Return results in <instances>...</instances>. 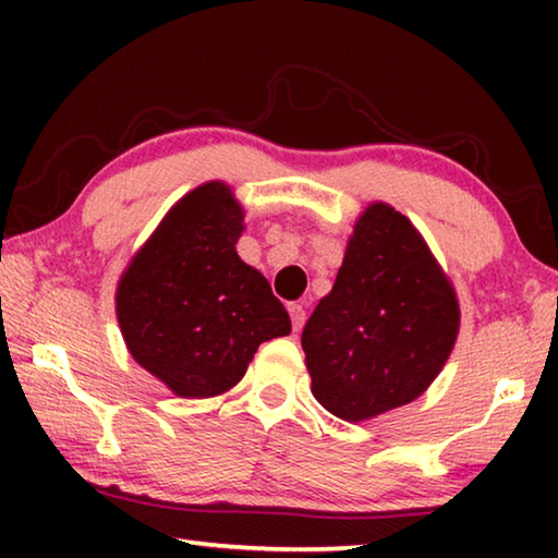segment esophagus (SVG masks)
<instances>
[{"instance_id": "esophagus-1", "label": "esophagus", "mask_w": 558, "mask_h": 558, "mask_svg": "<svg viewBox=\"0 0 558 558\" xmlns=\"http://www.w3.org/2000/svg\"><path fill=\"white\" fill-rule=\"evenodd\" d=\"M288 313H290V319H292V329L298 332V329L305 325V305H302V302H290Z\"/></svg>"}]
</instances>
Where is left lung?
<instances>
[{
  "label": "left lung",
  "mask_w": 558,
  "mask_h": 558,
  "mask_svg": "<svg viewBox=\"0 0 558 558\" xmlns=\"http://www.w3.org/2000/svg\"><path fill=\"white\" fill-rule=\"evenodd\" d=\"M458 325L456 290L426 241L403 214L372 204L302 329L313 396L354 423L411 403L446 364Z\"/></svg>",
  "instance_id": "8db88e82"
}]
</instances>
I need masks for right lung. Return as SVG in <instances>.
Returning <instances> with one entry per match:
<instances>
[{"mask_svg":"<svg viewBox=\"0 0 558 558\" xmlns=\"http://www.w3.org/2000/svg\"><path fill=\"white\" fill-rule=\"evenodd\" d=\"M243 211L209 182L165 216L118 286V323L140 366L184 399L241 381L263 342L290 332L268 280L239 258Z\"/></svg>","mask_w":558,"mask_h":558,"instance_id":"right-lung-1","label":"right lung"}]
</instances>
